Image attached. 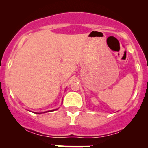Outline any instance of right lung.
<instances>
[{
    "label": "right lung",
    "instance_id": "obj_1",
    "mask_svg": "<svg viewBox=\"0 0 148 148\" xmlns=\"http://www.w3.org/2000/svg\"><path fill=\"white\" fill-rule=\"evenodd\" d=\"M58 109V108H56V109H53V110H51V111H45L44 112V113H47V112H51V111H56V110ZM37 113V114H40V113Z\"/></svg>",
    "mask_w": 148,
    "mask_h": 148
}]
</instances>
